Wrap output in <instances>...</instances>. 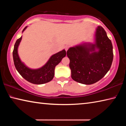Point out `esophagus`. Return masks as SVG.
<instances>
[{
	"instance_id": "esophagus-1",
	"label": "esophagus",
	"mask_w": 126,
	"mask_h": 126,
	"mask_svg": "<svg viewBox=\"0 0 126 126\" xmlns=\"http://www.w3.org/2000/svg\"><path fill=\"white\" fill-rule=\"evenodd\" d=\"M70 47V46H67L65 47V50L66 51H67L68 50V49H69V48Z\"/></svg>"
}]
</instances>
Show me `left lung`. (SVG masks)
<instances>
[{"mask_svg": "<svg viewBox=\"0 0 126 126\" xmlns=\"http://www.w3.org/2000/svg\"><path fill=\"white\" fill-rule=\"evenodd\" d=\"M95 44H83L70 48L67 54L70 59L71 77L84 84L95 83L103 77L111 67L113 53L112 44L105 30L98 27ZM99 49L94 52L95 47ZM94 52L90 53V51Z\"/></svg>", "mask_w": 126, "mask_h": 126, "instance_id": "obj_1", "label": "left lung"}]
</instances>
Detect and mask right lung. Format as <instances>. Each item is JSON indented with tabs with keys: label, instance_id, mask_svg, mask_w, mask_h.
I'll list each match as a JSON object with an SVG mask.
<instances>
[{
	"label": "right lung",
	"instance_id": "obj_1",
	"mask_svg": "<svg viewBox=\"0 0 126 126\" xmlns=\"http://www.w3.org/2000/svg\"><path fill=\"white\" fill-rule=\"evenodd\" d=\"M24 28L23 32L26 29ZM22 37L16 40L13 52L14 65L17 71L25 80L33 84H42L46 83L52 80L54 76L55 66L61 62L62 59L66 55L65 50H63L53 55L43 67L38 69H31L27 67L20 60L18 54V47Z\"/></svg>",
	"mask_w": 126,
	"mask_h": 126
}]
</instances>
